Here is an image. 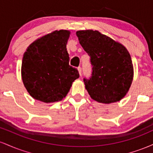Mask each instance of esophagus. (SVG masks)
<instances>
[{
  "mask_svg": "<svg viewBox=\"0 0 153 153\" xmlns=\"http://www.w3.org/2000/svg\"><path fill=\"white\" fill-rule=\"evenodd\" d=\"M78 71L79 74H80V76H81V75H82V68H80V67H78Z\"/></svg>",
  "mask_w": 153,
  "mask_h": 153,
  "instance_id": "obj_1",
  "label": "esophagus"
}]
</instances>
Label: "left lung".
Returning a JSON list of instances; mask_svg holds the SVG:
<instances>
[{
	"mask_svg": "<svg viewBox=\"0 0 153 153\" xmlns=\"http://www.w3.org/2000/svg\"><path fill=\"white\" fill-rule=\"evenodd\" d=\"M76 34L91 57V76L83 78L91 97L103 103L120 101L129 91L133 79L129 52L122 45L98 31H78Z\"/></svg>",
	"mask_w": 153,
	"mask_h": 153,
	"instance_id": "left-lung-1",
	"label": "left lung"
}]
</instances>
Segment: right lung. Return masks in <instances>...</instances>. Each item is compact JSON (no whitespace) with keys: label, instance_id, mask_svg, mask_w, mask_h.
Returning a JSON list of instances; mask_svg holds the SVG:
<instances>
[{"label":"right lung","instance_id":"1","mask_svg":"<svg viewBox=\"0 0 153 153\" xmlns=\"http://www.w3.org/2000/svg\"><path fill=\"white\" fill-rule=\"evenodd\" d=\"M69 36V31H54L31 44L24 54L22 80L34 99L45 103L61 101L80 76L69 65L66 48Z\"/></svg>","mask_w":153,"mask_h":153}]
</instances>
